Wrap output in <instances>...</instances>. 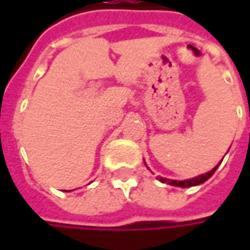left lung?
<instances>
[{
	"instance_id": "8db88e82",
	"label": "left lung",
	"mask_w": 250,
	"mask_h": 250,
	"mask_svg": "<svg viewBox=\"0 0 250 250\" xmlns=\"http://www.w3.org/2000/svg\"><path fill=\"white\" fill-rule=\"evenodd\" d=\"M218 166L213 168L211 171H208L206 174H202L196 178H192V179H185V181H177V179H167V178H160L161 182H167L168 185H172V187H179V188H190V187H196V185H200L203 182H206L208 178L211 177Z\"/></svg>"
}]
</instances>
